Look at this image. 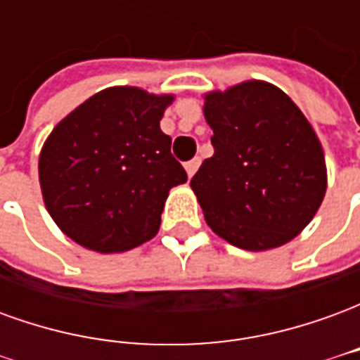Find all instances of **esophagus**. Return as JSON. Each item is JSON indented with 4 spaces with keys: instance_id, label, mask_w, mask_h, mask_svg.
I'll return each instance as SVG.
<instances>
[{
    "instance_id": "esophagus-1",
    "label": "esophagus",
    "mask_w": 360,
    "mask_h": 360,
    "mask_svg": "<svg viewBox=\"0 0 360 360\" xmlns=\"http://www.w3.org/2000/svg\"><path fill=\"white\" fill-rule=\"evenodd\" d=\"M198 165H200V160L198 158H193V160H188L187 164H185V169H187L188 177H193L198 169Z\"/></svg>"
}]
</instances>
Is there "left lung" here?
Listing matches in <instances>:
<instances>
[{
    "label": "left lung",
    "instance_id": "left-lung-1",
    "mask_svg": "<svg viewBox=\"0 0 360 360\" xmlns=\"http://www.w3.org/2000/svg\"><path fill=\"white\" fill-rule=\"evenodd\" d=\"M214 156L191 179L206 224L245 250L289 243L326 195L324 150L289 96L247 81L204 96Z\"/></svg>",
    "mask_w": 360,
    "mask_h": 360
}]
</instances>
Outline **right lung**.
Wrapping results in <instances>:
<instances>
[{"label": "right lung", "instance_id": "1", "mask_svg": "<svg viewBox=\"0 0 360 360\" xmlns=\"http://www.w3.org/2000/svg\"><path fill=\"white\" fill-rule=\"evenodd\" d=\"M172 102V94L113 86L56 125L38 173L44 204L67 237L110 255L158 233L169 188L187 181L160 129Z\"/></svg>", "mask_w": 360, "mask_h": 360}]
</instances>
